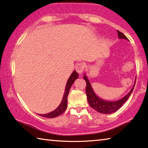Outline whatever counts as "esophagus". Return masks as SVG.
I'll use <instances>...</instances> for the list:
<instances>
[{
    "label": "esophagus",
    "instance_id": "esophagus-1",
    "mask_svg": "<svg viewBox=\"0 0 148 148\" xmlns=\"http://www.w3.org/2000/svg\"><path fill=\"white\" fill-rule=\"evenodd\" d=\"M86 66L82 62H79L77 64L76 66V70L78 74H82L84 72V70L85 69Z\"/></svg>",
    "mask_w": 148,
    "mask_h": 148
}]
</instances>
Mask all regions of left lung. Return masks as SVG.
Instances as JSON below:
<instances>
[{"mask_svg": "<svg viewBox=\"0 0 148 148\" xmlns=\"http://www.w3.org/2000/svg\"><path fill=\"white\" fill-rule=\"evenodd\" d=\"M117 33H118V36L119 39H125L128 41V39L126 37L123 33L119 32L117 30ZM84 79H85L86 82V93L87 97H88V101L89 104L92 107L93 109L95 110L96 111L100 112V113L103 114H111L112 112L116 111L121 107L126 100L128 99L129 96L130 95L131 93L134 88L135 84L134 85L132 90L130 91L127 95L125 96L123 98L119 99L118 101H105L103 99H101L99 97H97L93 91L92 88H91V84L89 81L88 78H87L86 74H84ZM136 83V82H135ZM134 83V84H135Z\"/></svg>", "mask_w": 148, "mask_h": 148, "instance_id": "1", "label": "left lung"}]
</instances>
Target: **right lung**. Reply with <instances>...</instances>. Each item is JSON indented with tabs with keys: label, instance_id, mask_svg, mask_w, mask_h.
Instances as JSON below:
<instances>
[{
	"label": "right lung",
	"instance_id": "add662e5",
	"mask_svg": "<svg viewBox=\"0 0 148 148\" xmlns=\"http://www.w3.org/2000/svg\"><path fill=\"white\" fill-rule=\"evenodd\" d=\"M78 78V74L77 73V72L76 70L72 72V74H71V76H70V78H69L67 81L66 85V88H65V91H64V96H63L62 100L60 104L59 105L57 109L55 110H54L53 111L49 112L47 114H39V115L43 117H45V118H55V117H57L58 116L62 114L63 112L65 111V110L67 108V99H68V95H69L70 89L71 88V86L73 83L74 82V81Z\"/></svg>",
	"mask_w": 148,
	"mask_h": 148
}]
</instances>
